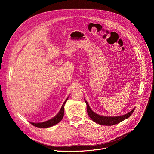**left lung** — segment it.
Masks as SVG:
<instances>
[{"label":"left lung","mask_w":154,"mask_h":154,"mask_svg":"<svg viewBox=\"0 0 154 154\" xmlns=\"http://www.w3.org/2000/svg\"><path fill=\"white\" fill-rule=\"evenodd\" d=\"M86 103V108H87V112L90 118L95 122L103 125H113L116 124H118L124 120L127 119L128 117L131 116V115L133 113L134 111L135 110V108H133V109L128 112V113L122 115V116H101L98 114L95 113L91 108L90 107L88 103L85 100Z\"/></svg>","instance_id":"8db88e82"}]
</instances>
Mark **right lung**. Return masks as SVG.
<instances>
[{
    "label": "right lung",
    "instance_id": "right-lung-1",
    "mask_svg": "<svg viewBox=\"0 0 154 154\" xmlns=\"http://www.w3.org/2000/svg\"><path fill=\"white\" fill-rule=\"evenodd\" d=\"M68 99V97L66 99V100L64 101V102L63 103L60 110L59 112V113L54 118H52V119L45 121V122H30L31 124H32L33 125L36 127H39V128H48V127H52L57 124H58L59 122L61 121V120L63 119V116H64V104L66 102L67 100Z\"/></svg>",
    "mask_w": 154,
    "mask_h": 154
}]
</instances>
